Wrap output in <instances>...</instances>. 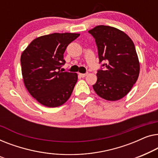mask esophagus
<instances>
[{"instance_id":"esophagus-1","label":"esophagus","mask_w":158,"mask_h":158,"mask_svg":"<svg viewBox=\"0 0 158 158\" xmlns=\"http://www.w3.org/2000/svg\"><path fill=\"white\" fill-rule=\"evenodd\" d=\"M87 74H88L87 72L85 73V74H79V75H80V76H81V77H85Z\"/></svg>"}]
</instances>
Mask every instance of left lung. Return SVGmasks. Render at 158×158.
I'll list each match as a JSON object with an SVG mask.
<instances>
[{"mask_svg": "<svg viewBox=\"0 0 158 158\" xmlns=\"http://www.w3.org/2000/svg\"><path fill=\"white\" fill-rule=\"evenodd\" d=\"M96 42L101 68L93 89L106 100H119L136 83L139 64L132 39L122 31L108 26H97L88 31Z\"/></svg>", "mask_w": 158, "mask_h": 158, "instance_id": "1", "label": "left lung"}]
</instances>
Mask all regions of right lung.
<instances>
[{"label":"right lung","instance_id":"add662e5","mask_svg":"<svg viewBox=\"0 0 158 158\" xmlns=\"http://www.w3.org/2000/svg\"><path fill=\"white\" fill-rule=\"evenodd\" d=\"M79 34H48L34 39L21 56L22 75L28 92L48 107H56L69 98L78 76L62 72L65 64L64 54L69 44Z\"/></svg>","mask_w":158,"mask_h":158}]
</instances>
